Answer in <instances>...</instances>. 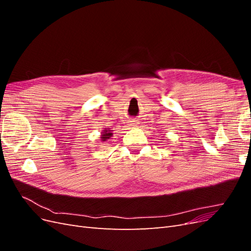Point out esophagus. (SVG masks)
I'll use <instances>...</instances> for the list:
<instances>
[{
  "instance_id": "1",
  "label": "esophagus",
  "mask_w": 251,
  "mask_h": 251,
  "mask_svg": "<svg viewBox=\"0 0 251 251\" xmlns=\"http://www.w3.org/2000/svg\"><path fill=\"white\" fill-rule=\"evenodd\" d=\"M138 120H135V119H132V120H130V125H128V126H130L131 127H134V126H138Z\"/></svg>"
}]
</instances>
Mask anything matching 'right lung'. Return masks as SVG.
Segmentation results:
<instances>
[{"label": "right lung", "mask_w": 251, "mask_h": 251, "mask_svg": "<svg viewBox=\"0 0 251 251\" xmlns=\"http://www.w3.org/2000/svg\"><path fill=\"white\" fill-rule=\"evenodd\" d=\"M111 136H112V133H110L109 130H105L104 133L101 135V139H102V141H104V140L109 139V138L111 137Z\"/></svg>", "instance_id": "add662e5"}]
</instances>
